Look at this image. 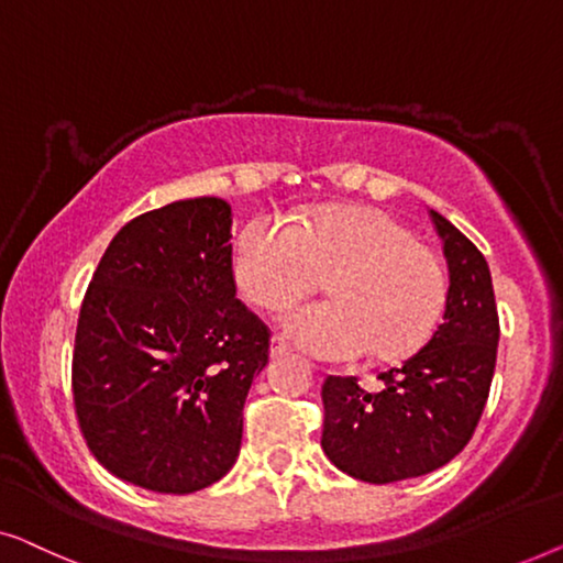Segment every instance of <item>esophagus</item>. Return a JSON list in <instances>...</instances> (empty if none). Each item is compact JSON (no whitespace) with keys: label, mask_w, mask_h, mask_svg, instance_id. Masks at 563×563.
I'll return each mask as SVG.
<instances>
[{"label":"esophagus","mask_w":563,"mask_h":563,"mask_svg":"<svg viewBox=\"0 0 563 563\" xmlns=\"http://www.w3.org/2000/svg\"><path fill=\"white\" fill-rule=\"evenodd\" d=\"M283 354H288V344H285L280 336H273V342H271V357H283Z\"/></svg>","instance_id":"esophagus-1"}]
</instances>
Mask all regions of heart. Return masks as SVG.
I'll return each instance as SVG.
<instances>
[{
  "mask_svg": "<svg viewBox=\"0 0 563 563\" xmlns=\"http://www.w3.org/2000/svg\"><path fill=\"white\" fill-rule=\"evenodd\" d=\"M321 275H329L331 298L280 316L283 334L313 357L402 360L429 342L446 311L441 257L387 211L329 206L300 224L271 211L240 234L234 280L252 306H288Z\"/></svg>",
  "mask_w": 563,
  "mask_h": 563,
  "instance_id": "obj_1",
  "label": "heart"
}]
</instances>
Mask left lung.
<instances>
[{
	"label": "left lung",
	"instance_id": "left-lung-1",
	"mask_svg": "<svg viewBox=\"0 0 563 563\" xmlns=\"http://www.w3.org/2000/svg\"><path fill=\"white\" fill-rule=\"evenodd\" d=\"M431 221L449 265L443 323L400 367L377 375L323 379L321 446L354 479L387 485L449 464L477 429L495 375L500 319L482 252L439 211Z\"/></svg>",
	"mask_w": 563,
	"mask_h": 563
}]
</instances>
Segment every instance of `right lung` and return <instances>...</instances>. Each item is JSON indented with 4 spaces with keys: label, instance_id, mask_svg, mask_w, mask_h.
Here are the masks:
<instances>
[{
    "label": "right lung",
    "instance_id": "1",
    "mask_svg": "<svg viewBox=\"0 0 563 563\" xmlns=\"http://www.w3.org/2000/svg\"><path fill=\"white\" fill-rule=\"evenodd\" d=\"M232 206L213 196L140 213L114 234L78 313L76 418L124 482L188 495L232 470L271 329L236 298Z\"/></svg>",
    "mask_w": 563,
    "mask_h": 563
}]
</instances>
